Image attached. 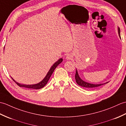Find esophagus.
Returning <instances> with one entry per match:
<instances>
[{
	"label": "esophagus",
	"mask_w": 126,
	"mask_h": 126,
	"mask_svg": "<svg viewBox=\"0 0 126 126\" xmlns=\"http://www.w3.org/2000/svg\"><path fill=\"white\" fill-rule=\"evenodd\" d=\"M72 58V55L71 54H68L66 55V59L68 60H71Z\"/></svg>",
	"instance_id": "1"
}]
</instances>
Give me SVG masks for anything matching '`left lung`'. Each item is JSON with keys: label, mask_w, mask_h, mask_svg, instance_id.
<instances>
[{"label": "left lung", "mask_w": 126, "mask_h": 126, "mask_svg": "<svg viewBox=\"0 0 126 126\" xmlns=\"http://www.w3.org/2000/svg\"><path fill=\"white\" fill-rule=\"evenodd\" d=\"M118 33H119V35L120 37V28H118ZM75 80H76V82L78 83V85L80 86L83 87H85L87 88H93L94 87H97L100 86L101 85H103L105 84V83H102V84H92V83H89L88 82H86L84 81H83L82 79H81V78L79 77V75H78V73L77 70L76 71V73H75ZM108 83V82H107Z\"/></svg>", "instance_id": "8db88e82"}]
</instances>
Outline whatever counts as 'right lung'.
I'll use <instances>...</instances> for the list:
<instances>
[{"label": "right lung", "mask_w": 126, "mask_h": 126, "mask_svg": "<svg viewBox=\"0 0 126 126\" xmlns=\"http://www.w3.org/2000/svg\"><path fill=\"white\" fill-rule=\"evenodd\" d=\"M63 61V59L61 58L60 59H59L58 61H57V62L55 63H54V65L52 66V67L51 68V69H49V72H48V73L47 74L46 76L45 77V78H44V79L41 81L39 83H37V84H35V85H21L20 84V83H19L18 82H16V81H15V80H14L12 78V80L15 81L16 84H17L19 87H25V88H31V89H40L43 88L45 86L47 82H48V81L49 80L50 77L52 75L53 72H54V69H55V68L57 67L59 65V64L62 62Z\"/></svg>", "instance_id": "add662e5"}]
</instances>
